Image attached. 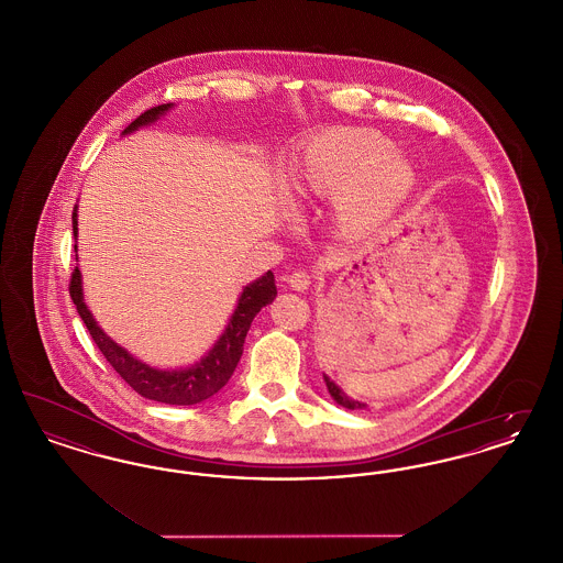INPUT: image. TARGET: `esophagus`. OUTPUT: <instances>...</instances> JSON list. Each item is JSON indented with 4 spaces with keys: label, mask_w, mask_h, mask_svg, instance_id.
Here are the masks:
<instances>
[{
    "label": "esophagus",
    "mask_w": 563,
    "mask_h": 563,
    "mask_svg": "<svg viewBox=\"0 0 563 563\" xmlns=\"http://www.w3.org/2000/svg\"><path fill=\"white\" fill-rule=\"evenodd\" d=\"M310 283H312V278H310V274L303 272V269H297V272H294V274L289 276V285L294 287L295 291H306V289L310 287Z\"/></svg>",
    "instance_id": "1"
}]
</instances>
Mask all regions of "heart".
Wrapping results in <instances>:
<instances>
[{
    "mask_svg": "<svg viewBox=\"0 0 563 563\" xmlns=\"http://www.w3.org/2000/svg\"><path fill=\"white\" fill-rule=\"evenodd\" d=\"M416 166L384 134L333 129L312 136L291 166V188L306 200H335L338 228L365 236L390 219L416 188Z\"/></svg>",
    "mask_w": 563,
    "mask_h": 563,
    "instance_id": "heart-1",
    "label": "heart"
}]
</instances>
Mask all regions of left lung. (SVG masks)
<instances>
[{"instance_id": "obj_1", "label": "left lung", "mask_w": 563, "mask_h": 563, "mask_svg": "<svg viewBox=\"0 0 563 563\" xmlns=\"http://www.w3.org/2000/svg\"><path fill=\"white\" fill-rule=\"evenodd\" d=\"M322 379H324V384H327L329 395L333 397V401L338 402V405H342V407H346V409H367V405H365V402L350 399L349 395H346V393H344L335 382H331L327 375H322Z\"/></svg>"}]
</instances>
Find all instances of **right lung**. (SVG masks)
Listing matches in <instances>:
<instances>
[{
  "instance_id": "add662e5",
  "label": "right lung",
  "mask_w": 563,
  "mask_h": 563,
  "mask_svg": "<svg viewBox=\"0 0 563 563\" xmlns=\"http://www.w3.org/2000/svg\"><path fill=\"white\" fill-rule=\"evenodd\" d=\"M170 108H173V103H164L158 108L143 111L134 122L124 129L122 134L134 133L136 129L156 122ZM74 236H78V207L74 211ZM76 260H78V244H76ZM69 295L78 308V314L86 324V329L90 331L95 344L103 352L109 365L133 388L134 393H139L145 399L166 402V405H196V402L213 397L214 393H219L228 384V379L232 377L239 361H241L244 338L251 329V322L264 306L274 301L276 285H274V274L269 269L262 278L249 283L242 289L239 306L228 322L225 331L214 342L213 349L209 350L198 363H194L186 369L150 367V365L141 363L139 358H134L129 350L118 346L99 327V322L95 321V317L90 314V310L84 301L81 274L78 266L71 274Z\"/></svg>"
}]
</instances>
